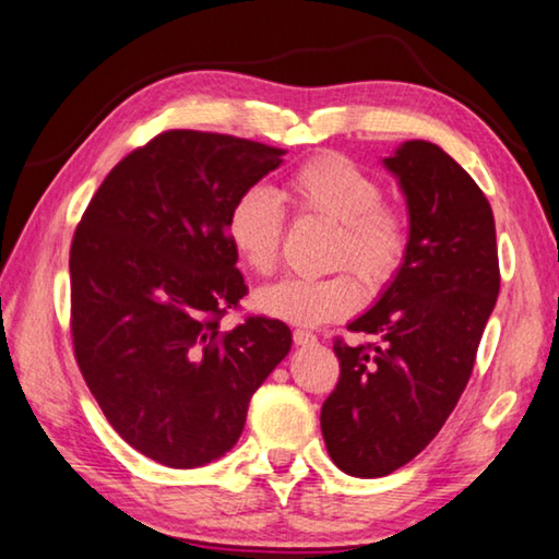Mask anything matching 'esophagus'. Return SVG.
<instances>
[{"label":"esophagus","instance_id":"esophagus-1","mask_svg":"<svg viewBox=\"0 0 559 559\" xmlns=\"http://www.w3.org/2000/svg\"><path fill=\"white\" fill-rule=\"evenodd\" d=\"M292 340H295L297 346H307L317 342V334L309 332V329H295V332H292Z\"/></svg>","mask_w":559,"mask_h":559}]
</instances>
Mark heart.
Returning a JSON list of instances; mask_svg holds the SVG:
<instances>
[{
    "label": "heart",
    "instance_id": "obj_1",
    "mask_svg": "<svg viewBox=\"0 0 559 559\" xmlns=\"http://www.w3.org/2000/svg\"><path fill=\"white\" fill-rule=\"evenodd\" d=\"M381 180L340 153H324L301 163L285 178L282 198L299 215L336 225L334 264H352L373 287L386 285L404 267L411 225L404 210L383 200ZM227 242L242 267L270 274L277 267L285 213L280 198L264 186L245 188L233 200L225 223ZM361 301V282L349 270L322 280L285 277L258 289L254 307L262 314L292 324H322L354 312Z\"/></svg>",
    "mask_w": 559,
    "mask_h": 559
}]
</instances>
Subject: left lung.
<instances>
[{
	"label": "left lung",
	"mask_w": 559,
	"mask_h": 559,
	"mask_svg": "<svg viewBox=\"0 0 559 559\" xmlns=\"http://www.w3.org/2000/svg\"><path fill=\"white\" fill-rule=\"evenodd\" d=\"M406 195L404 267L369 312L346 326L377 336L334 340L340 381L322 406L332 461L381 478L414 461L459 404L500 292L488 198L436 143L406 141L383 158Z\"/></svg>",
	"instance_id": "left-lung-1"
}]
</instances>
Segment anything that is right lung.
Returning <instances> with one entry per match:
<instances>
[{"label": "right lung", "instance_id": "add662e5", "mask_svg": "<svg viewBox=\"0 0 559 559\" xmlns=\"http://www.w3.org/2000/svg\"><path fill=\"white\" fill-rule=\"evenodd\" d=\"M285 153L166 131L108 173L73 233V356L116 433L168 468L230 451L252 393L289 354L280 319L219 329L247 295L227 213Z\"/></svg>", "mask_w": 559, "mask_h": 559}]
</instances>
